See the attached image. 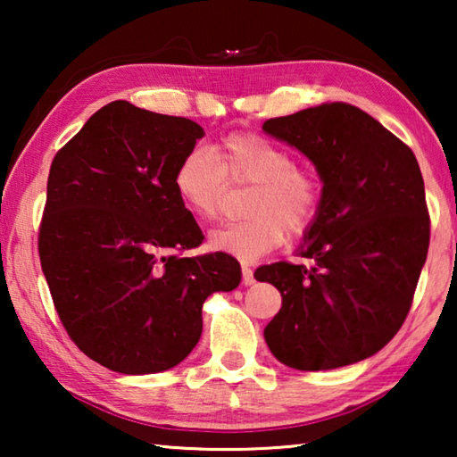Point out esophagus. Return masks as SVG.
Wrapping results in <instances>:
<instances>
[{
	"instance_id": "34e87169",
	"label": "esophagus",
	"mask_w": 457,
	"mask_h": 457,
	"mask_svg": "<svg viewBox=\"0 0 457 457\" xmlns=\"http://www.w3.org/2000/svg\"><path fill=\"white\" fill-rule=\"evenodd\" d=\"M253 282H256V278H253V272L250 266H242V284L244 286H252Z\"/></svg>"
}]
</instances>
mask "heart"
<instances>
[{
  "mask_svg": "<svg viewBox=\"0 0 457 457\" xmlns=\"http://www.w3.org/2000/svg\"><path fill=\"white\" fill-rule=\"evenodd\" d=\"M234 187L245 195L244 221L212 231L210 245L244 262L258 260L290 236H303L320 210V181L296 165L286 146L256 133H229L212 149L193 146L173 173V187L183 207L199 221H215Z\"/></svg>",
  "mask_w": 457,
  "mask_h": 457,
  "instance_id": "heart-1",
  "label": "heart"
}]
</instances>
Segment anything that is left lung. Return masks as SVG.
<instances>
[{"instance_id":"left-lung-1","label":"left lung","mask_w":457,"mask_h":457,"mask_svg":"<svg viewBox=\"0 0 457 457\" xmlns=\"http://www.w3.org/2000/svg\"><path fill=\"white\" fill-rule=\"evenodd\" d=\"M322 179L300 256L256 270L282 308L264 328L286 367L327 370L381 351L403 327L429 247V212L413 151L361 108L332 103L270 119Z\"/></svg>"}]
</instances>
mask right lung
Listing matches in <instances>:
<instances>
[{
    "instance_id": "1",
    "label": "right lung",
    "mask_w": 457,
    "mask_h": 457,
    "mask_svg": "<svg viewBox=\"0 0 457 457\" xmlns=\"http://www.w3.org/2000/svg\"><path fill=\"white\" fill-rule=\"evenodd\" d=\"M204 137L197 122L114 100L56 153L37 234L62 327L111 370L145 375L187 357L201 306L242 280L239 262L204 242L173 173Z\"/></svg>"
}]
</instances>
